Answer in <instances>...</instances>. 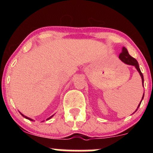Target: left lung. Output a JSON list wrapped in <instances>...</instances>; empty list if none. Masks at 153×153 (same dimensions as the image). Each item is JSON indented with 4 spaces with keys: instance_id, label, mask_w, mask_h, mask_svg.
I'll return each mask as SVG.
<instances>
[{
    "instance_id": "left-lung-1",
    "label": "left lung",
    "mask_w": 153,
    "mask_h": 153,
    "mask_svg": "<svg viewBox=\"0 0 153 153\" xmlns=\"http://www.w3.org/2000/svg\"><path fill=\"white\" fill-rule=\"evenodd\" d=\"M119 59H121V60L123 62H124L125 64L127 65H132V66H134L135 68L137 69V71H138V73H140V76H141V78H142V82H143V87H144V78H143V73H141V71H140V66H139V64L137 62V61L135 59L134 57H132L131 56L129 55V52H128V51L127 50V48H125L124 47H122V52H121L120 54H119ZM144 94H143V98H142V100L141 101H140V103H139L137 108L136 111H135L134 112L137 111V110L138 109V108L140 107V104H141V102L142 101H143V98H144ZM134 112L133 114H134Z\"/></svg>"
}]
</instances>
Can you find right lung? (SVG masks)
I'll return each mask as SVG.
<instances>
[{
	"mask_svg": "<svg viewBox=\"0 0 153 153\" xmlns=\"http://www.w3.org/2000/svg\"><path fill=\"white\" fill-rule=\"evenodd\" d=\"M20 114H22V117H24V118H26V119H29V120H30V121H32V122H33V121H34V119H32L29 118V117H26V116H24V114H22V113H21V112H20ZM53 116H54V115L51 116V117H49V118H48V119H47V120H49V119H50L51 118H52V117H53Z\"/></svg>",
	"mask_w": 153,
	"mask_h": 153,
	"instance_id": "right-lung-1",
	"label": "right lung"
}]
</instances>
